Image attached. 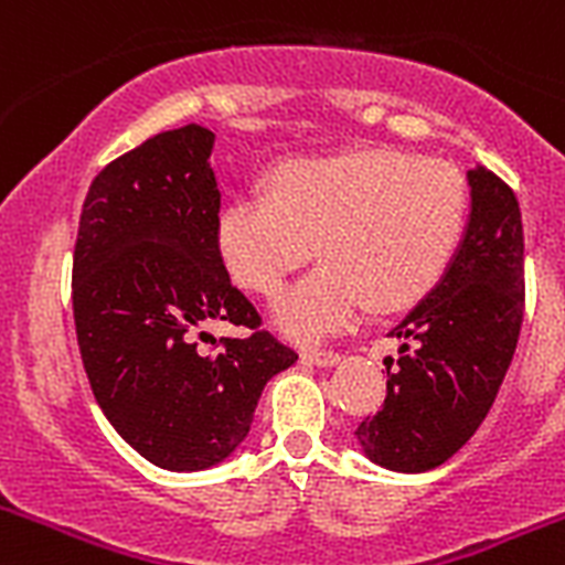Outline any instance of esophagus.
Masks as SVG:
<instances>
[{"label": "esophagus", "instance_id": "esophagus-1", "mask_svg": "<svg viewBox=\"0 0 565 565\" xmlns=\"http://www.w3.org/2000/svg\"><path fill=\"white\" fill-rule=\"evenodd\" d=\"M302 362L317 364V367H333V364H339V353L313 348V351H302Z\"/></svg>", "mask_w": 565, "mask_h": 565}]
</instances>
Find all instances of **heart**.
Here are the masks:
<instances>
[{
  "mask_svg": "<svg viewBox=\"0 0 565 565\" xmlns=\"http://www.w3.org/2000/svg\"><path fill=\"white\" fill-rule=\"evenodd\" d=\"M271 186L223 206L217 248L239 286L274 294L317 246L322 266L271 306L274 326L297 342L351 331L371 306L418 302L450 263L467 217L456 167L396 149L291 161Z\"/></svg>",
  "mask_w": 565,
  "mask_h": 565,
  "instance_id": "1",
  "label": "heart"
}]
</instances>
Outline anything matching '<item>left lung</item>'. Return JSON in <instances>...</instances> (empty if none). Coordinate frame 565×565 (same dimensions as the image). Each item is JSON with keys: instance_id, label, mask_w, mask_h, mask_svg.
<instances>
[{"instance_id": "8db88e82", "label": "left lung", "mask_w": 565, "mask_h": 565, "mask_svg": "<svg viewBox=\"0 0 565 565\" xmlns=\"http://www.w3.org/2000/svg\"><path fill=\"white\" fill-rule=\"evenodd\" d=\"M469 214L441 279L391 331L387 398L356 430L362 452L393 472L450 461L481 427L523 322V223L515 192L476 163Z\"/></svg>"}]
</instances>
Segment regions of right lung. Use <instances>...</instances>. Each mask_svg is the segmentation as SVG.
I'll return each mask as SVG.
<instances>
[{
    "label": "right lung",
    "instance_id": "right-lung-1",
    "mask_svg": "<svg viewBox=\"0 0 565 565\" xmlns=\"http://www.w3.org/2000/svg\"><path fill=\"white\" fill-rule=\"evenodd\" d=\"M214 132H158L87 192L73 254V317L89 387L149 463L198 472L246 441L263 387L297 362L268 331L198 351L206 322L257 328L217 248Z\"/></svg>",
    "mask_w": 565,
    "mask_h": 565
}]
</instances>
